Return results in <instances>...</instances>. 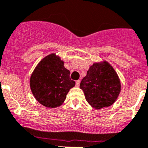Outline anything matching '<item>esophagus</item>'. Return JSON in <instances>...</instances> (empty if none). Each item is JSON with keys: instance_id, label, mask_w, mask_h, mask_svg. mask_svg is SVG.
<instances>
[{"instance_id": "esophagus-1", "label": "esophagus", "mask_w": 148, "mask_h": 148, "mask_svg": "<svg viewBox=\"0 0 148 148\" xmlns=\"http://www.w3.org/2000/svg\"><path fill=\"white\" fill-rule=\"evenodd\" d=\"M79 84H80V81L77 80V82H76V86H77V87L79 86Z\"/></svg>"}]
</instances>
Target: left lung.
Wrapping results in <instances>:
<instances>
[{
	"label": "left lung",
	"mask_w": 148,
	"mask_h": 148,
	"mask_svg": "<svg viewBox=\"0 0 148 148\" xmlns=\"http://www.w3.org/2000/svg\"><path fill=\"white\" fill-rule=\"evenodd\" d=\"M86 101L96 109L113 104L121 92V82L113 66L106 61L94 63L80 84Z\"/></svg>",
	"instance_id": "left-lung-1"
}]
</instances>
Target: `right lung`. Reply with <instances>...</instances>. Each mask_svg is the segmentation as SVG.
<instances>
[{
  "mask_svg": "<svg viewBox=\"0 0 148 148\" xmlns=\"http://www.w3.org/2000/svg\"><path fill=\"white\" fill-rule=\"evenodd\" d=\"M70 71L56 54L46 56L34 69L29 86L35 99L47 108H56L63 103L66 94L75 86Z\"/></svg>",
  "mask_w": 148,
  "mask_h": 148,
  "instance_id": "right-lung-1",
  "label": "right lung"
}]
</instances>
